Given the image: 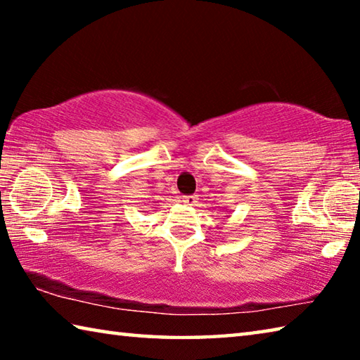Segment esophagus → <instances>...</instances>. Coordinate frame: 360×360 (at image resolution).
Instances as JSON below:
<instances>
[{"mask_svg": "<svg viewBox=\"0 0 360 360\" xmlns=\"http://www.w3.org/2000/svg\"><path fill=\"white\" fill-rule=\"evenodd\" d=\"M182 203L188 206H195L198 203V197L197 195H186V197H182Z\"/></svg>", "mask_w": 360, "mask_h": 360, "instance_id": "34e87169", "label": "esophagus"}]
</instances>
